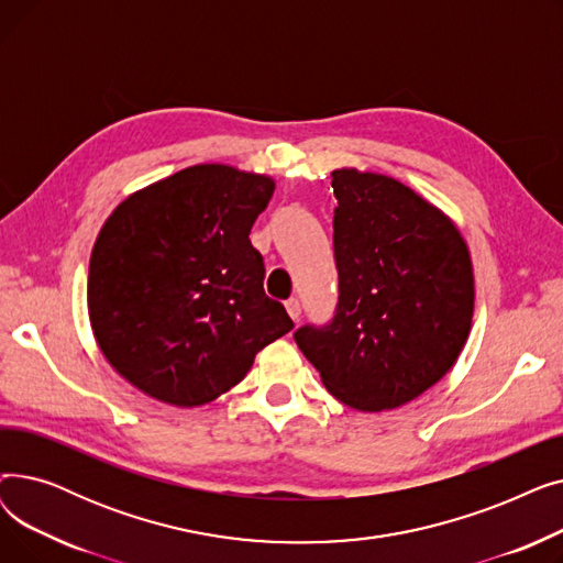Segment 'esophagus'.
<instances>
[{"label": "esophagus", "instance_id": "obj_1", "mask_svg": "<svg viewBox=\"0 0 563 563\" xmlns=\"http://www.w3.org/2000/svg\"><path fill=\"white\" fill-rule=\"evenodd\" d=\"M285 308H287V314H289L294 321H299V317H301V303H299V299H289V301L285 303Z\"/></svg>", "mask_w": 563, "mask_h": 563}]
</instances>
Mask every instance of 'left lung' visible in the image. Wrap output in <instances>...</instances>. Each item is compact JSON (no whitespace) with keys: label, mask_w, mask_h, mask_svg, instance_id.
<instances>
[{"label":"left lung","mask_w":563,"mask_h":563,"mask_svg":"<svg viewBox=\"0 0 563 563\" xmlns=\"http://www.w3.org/2000/svg\"><path fill=\"white\" fill-rule=\"evenodd\" d=\"M333 323L294 333L327 390L380 412L418 399L459 361L475 274L456 223L390 175L335 168Z\"/></svg>","instance_id":"left-lung-1"}]
</instances>
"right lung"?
Segmentation results:
<instances>
[{
	"label": "right lung",
	"mask_w": 563,
	"mask_h": 563,
	"mask_svg": "<svg viewBox=\"0 0 563 563\" xmlns=\"http://www.w3.org/2000/svg\"><path fill=\"white\" fill-rule=\"evenodd\" d=\"M272 175L196 164L130 194L88 264V319L107 363L143 395L194 408L240 383L294 329L264 294L251 228Z\"/></svg>",
	"instance_id": "1"
}]
</instances>
